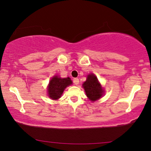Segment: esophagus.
Instances as JSON below:
<instances>
[{
  "label": "esophagus",
  "mask_w": 151,
  "mask_h": 151,
  "mask_svg": "<svg viewBox=\"0 0 151 151\" xmlns=\"http://www.w3.org/2000/svg\"><path fill=\"white\" fill-rule=\"evenodd\" d=\"M73 82L76 85H78V84H79V79H78V78H73Z\"/></svg>",
  "instance_id": "obj_1"
}]
</instances>
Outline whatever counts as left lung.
<instances>
[{
	"instance_id": "left-lung-1",
	"label": "left lung",
	"mask_w": 151,
	"mask_h": 151,
	"mask_svg": "<svg viewBox=\"0 0 151 151\" xmlns=\"http://www.w3.org/2000/svg\"><path fill=\"white\" fill-rule=\"evenodd\" d=\"M86 96L92 102L100 99L102 96L103 89L98 79L93 74L88 76L86 82L83 84Z\"/></svg>"
}]
</instances>
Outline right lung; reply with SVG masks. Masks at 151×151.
I'll return each mask as SVG.
<instances>
[{"mask_svg": "<svg viewBox=\"0 0 151 151\" xmlns=\"http://www.w3.org/2000/svg\"><path fill=\"white\" fill-rule=\"evenodd\" d=\"M72 84L70 78H60L54 76L50 80L48 86V94L49 98L52 100H58L61 97V95L67 86Z\"/></svg>", "mask_w": 151, "mask_h": 151, "instance_id": "right-lung-1", "label": "right lung"}]
</instances>
